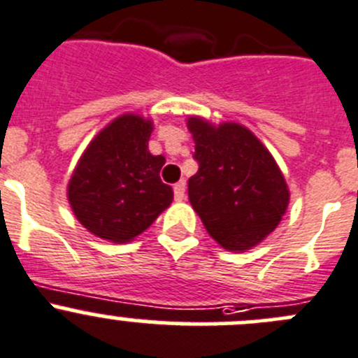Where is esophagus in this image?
<instances>
[{
    "label": "esophagus",
    "mask_w": 358,
    "mask_h": 358,
    "mask_svg": "<svg viewBox=\"0 0 358 358\" xmlns=\"http://www.w3.org/2000/svg\"><path fill=\"white\" fill-rule=\"evenodd\" d=\"M185 189H187L185 180H180V182L173 187V190H175V201L185 199Z\"/></svg>",
    "instance_id": "obj_1"
}]
</instances>
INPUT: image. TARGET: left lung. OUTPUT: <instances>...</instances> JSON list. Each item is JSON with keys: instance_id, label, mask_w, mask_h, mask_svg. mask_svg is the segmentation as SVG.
Segmentation results:
<instances>
[{"instance_id": "obj_1", "label": "left lung", "mask_w": 358, "mask_h": 358, "mask_svg": "<svg viewBox=\"0 0 358 358\" xmlns=\"http://www.w3.org/2000/svg\"><path fill=\"white\" fill-rule=\"evenodd\" d=\"M199 169L189 180V201L208 234L227 252L262 243L287 213L290 190L262 141L238 122L218 126L190 115Z\"/></svg>"}]
</instances>
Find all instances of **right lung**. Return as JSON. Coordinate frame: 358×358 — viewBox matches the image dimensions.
<instances>
[{
  "label": "right lung",
  "instance_id": "right-lung-1",
  "mask_svg": "<svg viewBox=\"0 0 358 358\" xmlns=\"http://www.w3.org/2000/svg\"><path fill=\"white\" fill-rule=\"evenodd\" d=\"M154 122L122 113L103 127L83 150L68 183L76 220L98 238L133 241L171 204L173 189L162 183L164 155H152Z\"/></svg>",
  "mask_w": 358,
  "mask_h": 358
}]
</instances>
